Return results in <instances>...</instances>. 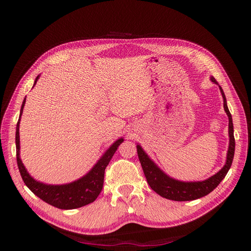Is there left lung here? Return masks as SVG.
<instances>
[{"label": "left lung", "instance_id": "obj_1", "mask_svg": "<svg viewBox=\"0 0 251 251\" xmlns=\"http://www.w3.org/2000/svg\"><path fill=\"white\" fill-rule=\"evenodd\" d=\"M210 79L212 82L218 83L216 78L211 77ZM220 90H221V93L223 96L224 110L229 119V148L228 151H227V159L225 165L223 166V169L221 171H219L216 175H214V176H211L210 178L204 181L198 182H182L175 180L169 176H166V175L151 160L149 156L144 153V151L141 149V147L137 146L138 158L148 183L154 192L163 197V198L174 201H192L202 198V197L206 196L214 191V189L220 184V182L225 178L226 174L228 173L233 160L235 141L233 136V125L231 114L228 108H227L225 94L221 87H220Z\"/></svg>", "mask_w": 251, "mask_h": 251}]
</instances>
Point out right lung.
Returning <instances> with one entry per match:
<instances>
[{"instance_id": "add662e5", "label": "right lung", "mask_w": 251, "mask_h": 251, "mask_svg": "<svg viewBox=\"0 0 251 251\" xmlns=\"http://www.w3.org/2000/svg\"><path fill=\"white\" fill-rule=\"evenodd\" d=\"M37 76L35 78L34 85L37 81ZM26 98L23 101L20 118L17 124V132H16V146H17V161L19 171L22 176L23 181L27 185V187L31 191L35 196L39 197L43 201L52 205V206L60 208V209H74L81 206H85L90 203L95 201V199L100 194L103 186V178L104 171L107 165L109 164L113 155L115 154L119 144L124 141L123 138L118 139L114 142L109 150L103 154V156L98 160L94 165V168L91 170L86 176L74 181L69 184L64 185H48L35 181L30 175L27 173L24 164L22 163L20 158V120L24 109Z\"/></svg>"}]
</instances>
